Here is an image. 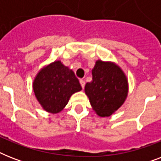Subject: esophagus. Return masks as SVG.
<instances>
[{
  "instance_id": "esophagus-1",
  "label": "esophagus",
  "mask_w": 161,
  "mask_h": 161,
  "mask_svg": "<svg viewBox=\"0 0 161 161\" xmlns=\"http://www.w3.org/2000/svg\"><path fill=\"white\" fill-rule=\"evenodd\" d=\"M79 82H80V84H81V86H82V88H84V86H85V82H84V80H83V79H80V81H79Z\"/></svg>"
}]
</instances>
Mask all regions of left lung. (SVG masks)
I'll list each match as a JSON object with an SVG mask.
<instances>
[{
  "mask_svg": "<svg viewBox=\"0 0 161 161\" xmlns=\"http://www.w3.org/2000/svg\"><path fill=\"white\" fill-rule=\"evenodd\" d=\"M93 80L85 85V93L93 110L108 117L122 105L128 94V81L119 67L101 60L92 70Z\"/></svg>",
  "mask_w": 161,
  "mask_h": 161,
  "instance_id": "1",
  "label": "left lung"
}]
</instances>
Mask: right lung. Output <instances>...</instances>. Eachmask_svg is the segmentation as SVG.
Instances as JSON below:
<instances>
[{"mask_svg": "<svg viewBox=\"0 0 161 161\" xmlns=\"http://www.w3.org/2000/svg\"><path fill=\"white\" fill-rule=\"evenodd\" d=\"M81 89L74 73L60 61L42 68L33 82L36 98L44 109L53 114L62 111L72 94Z\"/></svg>", "mask_w": 161, "mask_h": 161, "instance_id": "right-lung-1", "label": "right lung"}]
</instances>
